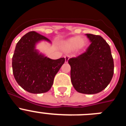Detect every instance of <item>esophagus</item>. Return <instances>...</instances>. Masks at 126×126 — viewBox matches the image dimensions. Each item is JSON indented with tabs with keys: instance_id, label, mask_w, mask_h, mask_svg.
I'll list each match as a JSON object with an SVG mask.
<instances>
[{
	"instance_id": "34e87169",
	"label": "esophagus",
	"mask_w": 126,
	"mask_h": 126,
	"mask_svg": "<svg viewBox=\"0 0 126 126\" xmlns=\"http://www.w3.org/2000/svg\"><path fill=\"white\" fill-rule=\"evenodd\" d=\"M69 57H70L69 56V55H66V56H65L64 57V58H65V62H68V61H69Z\"/></svg>"
}]
</instances>
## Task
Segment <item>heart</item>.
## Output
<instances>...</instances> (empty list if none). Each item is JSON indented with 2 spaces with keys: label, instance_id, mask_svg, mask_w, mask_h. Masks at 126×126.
Segmentation results:
<instances>
[{
  "label": "heart",
  "instance_id": "obj_1",
  "mask_svg": "<svg viewBox=\"0 0 126 126\" xmlns=\"http://www.w3.org/2000/svg\"><path fill=\"white\" fill-rule=\"evenodd\" d=\"M87 45L88 40L85 37L76 36L64 40L61 44V48L67 52H71L74 49L76 52H79L83 50Z\"/></svg>",
  "mask_w": 126,
  "mask_h": 126
}]
</instances>
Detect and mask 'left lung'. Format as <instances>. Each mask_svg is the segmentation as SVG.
<instances>
[{"mask_svg": "<svg viewBox=\"0 0 126 126\" xmlns=\"http://www.w3.org/2000/svg\"><path fill=\"white\" fill-rule=\"evenodd\" d=\"M91 44L86 52L68 61L71 82L77 92L96 94L109 85L114 64L110 47L102 36L86 34Z\"/></svg>", "mask_w": 126, "mask_h": 126, "instance_id": "1", "label": "left lung"}]
</instances>
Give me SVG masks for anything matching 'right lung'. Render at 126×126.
<instances>
[{"label": "right lung", "mask_w": 126, "mask_h": 126, "mask_svg": "<svg viewBox=\"0 0 126 126\" xmlns=\"http://www.w3.org/2000/svg\"><path fill=\"white\" fill-rule=\"evenodd\" d=\"M50 41L31 32L24 34L16 44L13 57V71L19 85L34 94L46 93L53 85L54 77L65 62L64 58L53 60L36 49L41 42Z\"/></svg>", "instance_id": "add662e5"}]
</instances>
